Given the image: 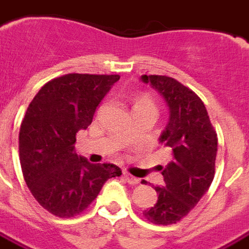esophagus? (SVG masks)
<instances>
[{
  "label": "esophagus",
  "instance_id": "esophagus-1",
  "mask_svg": "<svg viewBox=\"0 0 249 249\" xmlns=\"http://www.w3.org/2000/svg\"><path fill=\"white\" fill-rule=\"evenodd\" d=\"M124 179L126 180L129 184H132V185H136V184L140 183V179L134 178V176H132L130 174H128V172H124Z\"/></svg>",
  "mask_w": 249,
  "mask_h": 249
}]
</instances>
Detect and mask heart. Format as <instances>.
Masks as SVG:
<instances>
[{"instance_id": "obj_1", "label": "heart", "mask_w": 249, "mask_h": 249, "mask_svg": "<svg viewBox=\"0 0 249 249\" xmlns=\"http://www.w3.org/2000/svg\"><path fill=\"white\" fill-rule=\"evenodd\" d=\"M142 108H153V109H155L154 102L145 94L137 95L133 100V109H142Z\"/></svg>"}]
</instances>
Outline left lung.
<instances>
[{"label": "left lung", "instance_id": "1", "mask_svg": "<svg viewBox=\"0 0 249 249\" xmlns=\"http://www.w3.org/2000/svg\"><path fill=\"white\" fill-rule=\"evenodd\" d=\"M141 79L162 95L168 107V123L159 141L172 154V160L160 166L164 184L154 187L158 201L143 214L155 225H172L198 204L213 181L217 133L205 104L192 90L166 75Z\"/></svg>", "mask_w": 249, "mask_h": 249}]
</instances>
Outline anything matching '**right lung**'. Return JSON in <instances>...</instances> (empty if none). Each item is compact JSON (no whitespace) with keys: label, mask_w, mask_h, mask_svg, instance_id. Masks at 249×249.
Masks as SVG:
<instances>
[{"label":"right lung","mask_w":249,"mask_h":249,"mask_svg":"<svg viewBox=\"0 0 249 249\" xmlns=\"http://www.w3.org/2000/svg\"><path fill=\"white\" fill-rule=\"evenodd\" d=\"M120 75L66 74L45 83L28 106L19 130V159L28 189L57 217L82 213L104 183L121 175L116 164H92L74 150L75 134Z\"/></svg>","instance_id":"add662e5"}]
</instances>
